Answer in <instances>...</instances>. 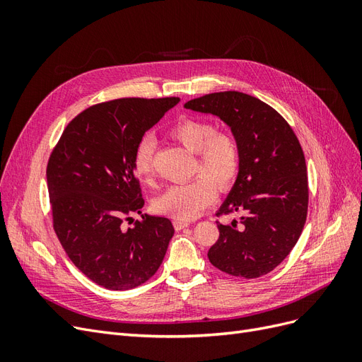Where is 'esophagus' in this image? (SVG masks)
Here are the masks:
<instances>
[{"mask_svg":"<svg viewBox=\"0 0 362 362\" xmlns=\"http://www.w3.org/2000/svg\"><path fill=\"white\" fill-rule=\"evenodd\" d=\"M189 225H190V222H185V221H175L173 222V226H175V229H177V231H181V229L187 228Z\"/></svg>","mask_w":362,"mask_h":362,"instance_id":"esophagus-1","label":"esophagus"}]
</instances>
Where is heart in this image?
<instances>
[{
    "instance_id": "obj_1",
    "label": "heart",
    "mask_w": 362,
    "mask_h": 362,
    "mask_svg": "<svg viewBox=\"0 0 362 362\" xmlns=\"http://www.w3.org/2000/svg\"><path fill=\"white\" fill-rule=\"evenodd\" d=\"M169 136L196 154L194 170L202 177L187 184L170 185L156 198L154 210L187 222L213 204L216 187L222 192L231 187L238 173L240 148L234 136L216 133L214 124L204 119H182L169 129ZM154 151L156 141L151 137L141 139L134 149L133 169L144 182L152 181Z\"/></svg>"
}]
</instances>
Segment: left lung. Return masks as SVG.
<instances>
[{
    "label": "left lung",
    "mask_w": 362,
    "mask_h": 362,
    "mask_svg": "<svg viewBox=\"0 0 362 362\" xmlns=\"http://www.w3.org/2000/svg\"><path fill=\"white\" fill-rule=\"evenodd\" d=\"M217 116L240 148L235 182L217 214L238 221L218 223L208 250L211 264L228 275H267L298 243L308 211V177L298 137L275 108L242 92H217L184 104Z\"/></svg>",
    "instance_id": "1"
}]
</instances>
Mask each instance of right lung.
<instances>
[{
	"instance_id": "obj_1",
	"label": "right lung",
	"mask_w": 362,
	"mask_h": 362,
	"mask_svg": "<svg viewBox=\"0 0 362 362\" xmlns=\"http://www.w3.org/2000/svg\"><path fill=\"white\" fill-rule=\"evenodd\" d=\"M180 98H122L86 108L64 128L47 168L52 222L74 264L98 286L129 290L158 270L175 229L141 214L145 201L133 154L145 133ZM131 218V217H128Z\"/></svg>"
}]
</instances>
